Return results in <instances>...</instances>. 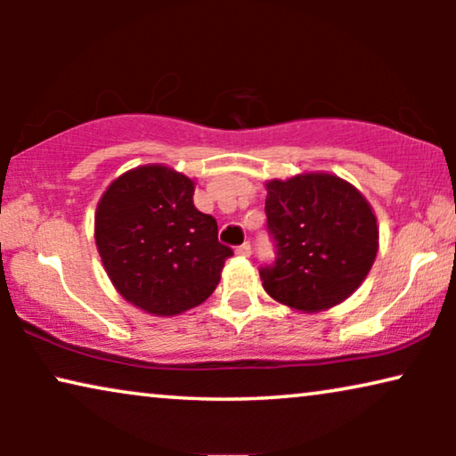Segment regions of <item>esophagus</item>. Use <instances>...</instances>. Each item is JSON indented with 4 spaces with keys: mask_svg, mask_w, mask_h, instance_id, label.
I'll list each match as a JSON object with an SVG mask.
<instances>
[{
    "mask_svg": "<svg viewBox=\"0 0 456 456\" xmlns=\"http://www.w3.org/2000/svg\"><path fill=\"white\" fill-rule=\"evenodd\" d=\"M236 255H239V257H248V255H251V245H248V242H242L240 247H236Z\"/></svg>",
    "mask_w": 456,
    "mask_h": 456,
    "instance_id": "esophagus-1",
    "label": "esophagus"
}]
</instances>
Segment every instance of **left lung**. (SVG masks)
<instances>
[{"instance_id":"1","label":"left lung","mask_w":456,"mask_h":456,"mask_svg":"<svg viewBox=\"0 0 456 456\" xmlns=\"http://www.w3.org/2000/svg\"><path fill=\"white\" fill-rule=\"evenodd\" d=\"M265 189L267 232L276 242V261L259 267L267 295L303 314L351 297L378 253V220L367 199L326 172L270 180Z\"/></svg>"}]
</instances>
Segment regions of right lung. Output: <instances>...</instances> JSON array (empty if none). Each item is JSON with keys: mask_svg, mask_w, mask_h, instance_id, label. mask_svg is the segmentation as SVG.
Instances as JSON below:
<instances>
[{"mask_svg": "<svg viewBox=\"0 0 456 456\" xmlns=\"http://www.w3.org/2000/svg\"><path fill=\"white\" fill-rule=\"evenodd\" d=\"M195 183L151 164L124 172L95 211V242L116 290L134 307L172 317L216 290L232 248L192 203Z\"/></svg>", "mask_w": 456, "mask_h": 456, "instance_id": "right-lung-1", "label": "right lung"}]
</instances>
